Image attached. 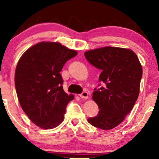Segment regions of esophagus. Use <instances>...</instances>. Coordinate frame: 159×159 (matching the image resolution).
<instances>
[{"label": "esophagus", "mask_w": 159, "mask_h": 159, "mask_svg": "<svg viewBox=\"0 0 159 159\" xmlns=\"http://www.w3.org/2000/svg\"><path fill=\"white\" fill-rule=\"evenodd\" d=\"M88 95H89V93L87 92V91H83L81 94H80V97L82 98H88Z\"/></svg>", "instance_id": "1"}]
</instances>
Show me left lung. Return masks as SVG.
<instances>
[{
	"instance_id": "left-lung-1",
	"label": "left lung",
	"mask_w": 159,
	"mask_h": 159,
	"mask_svg": "<svg viewBox=\"0 0 159 159\" xmlns=\"http://www.w3.org/2000/svg\"><path fill=\"white\" fill-rule=\"evenodd\" d=\"M86 59L101 69L98 89L93 99L99 112L90 117V125L101 129H111L122 122L131 111L140 93L143 69L138 56L129 49L103 47L84 53Z\"/></svg>"
}]
</instances>
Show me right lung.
Instances as JSON below:
<instances>
[{
	"mask_svg": "<svg viewBox=\"0 0 159 159\" xmlns=\"http://www.w3.org/2000/svg\"><path fill=\"white\" fill-rule=\"evenodd\" d=\"M77 55L59 43L40 42L27 50L15 71L19 103L29 119L43 129H53L64 121L67 104L74 99L63 89L61 71Z\"/></svg>",
	"mask_w": 159,
	"mask_h": 159,
	"instance_id": "1",
	"label": "right lung"
}]
</instances>
